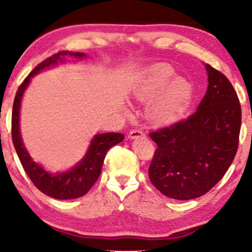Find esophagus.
Instances as JSON below:
<instances>
[{"instance_id":"obj_1","label":"esophagus","mask_w":252,"mask_h":252,"mask_svg":"<svg viewBox=\"0 0 252 252\" xmlns=\"http://www.w3.org/2000/svg\"><path fill=\"white\" fill-rule=\"evenodd\" d=\"M143 135H144V133L141 129H133L129 132L128 137L129 139H137V137L143 136Z\"/></svg>"}]
</instances>
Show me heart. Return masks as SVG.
<instances>
[{
	"mask_svg": "<svg viewBox=\"0 0 252 252\" xmlns=\"http://www.w3.org/2000/svg\"><path fill=\"white\" fill-rule=\"evenodd\" d=\"M168 65L151 67L134 86L132 96L139 102H150L148 116L154 123L168 125L178 122L187 111L192 99V86L187 79L174 77Z\"/></svg>",
	"mask_w": 252,
	"mask_h": 252,
	"instance_id": "b5f03b06",
	"label": "heart"
}]
</instances>
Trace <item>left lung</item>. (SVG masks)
<instances>
[{
    "label": "left lung",
    "instance_id": "obj_1",
    "mask_svg": "<svg viewBox=\"0 0 252 252\" xmlns=\"http://www.w3.org/2000/svg\"><path fill=\"white\" fill-rule=\"evenodd\" d=\"M208 91L187 119L150 133L157 144L149 179L161 194L188 201L204 195L228 170L239 147L241 105L228 79L205 64Z\"/></svg>",
    "mask_w": 252,
    "mask_h": 252
}]
</instances>
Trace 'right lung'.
Listing matches in <instances>:
<instances>
[{
	"label": "right lung",
	"instance_id": "add662e5",
	"mask_svg": "<svg viewBox=\"0 0 252 252\" xmlns=\"http://www.w3.org/2000/svg\"><path fill=\"white\" fill-rule=\"evenodd\" d=\"M66 57L85 58L84 53H71V51H60L47 58L42 63L37 65L31 73L27 75L23 84L19 86L16 93L15 101L12 106V120H11V133L12 142L18 155L20 163H22L26 174L29 175L34 186L50 197L57 199H72L78 198L87 194L97 180L102 171V165L104 161L105 155L110 148L116 146L124 140V135L120 133H104L97 134L93 137L91 146L84 158L66 172H58V173H49L44 170L41 165L36 164L26 148L24 147L22 135L19 130V111L22 98L25 89L29 87L31 79L39 73L40 71L48 68L58 63H64Z\"/></svg>",
	"mask_w": 252,
	"mask_h": 252
}]
</instances>
